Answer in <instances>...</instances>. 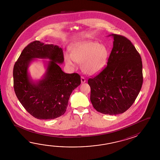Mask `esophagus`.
Listing matches in <instances>:
<instances>
[{
	"label": "esophagus",
	"instance_id": "esophagus-1",
	"mask_svg": "<svg viewBox=\"0 0 160 160\" xmlns=\"http://www.w3.org/2000/svg\"><path fill=\"white\" fill-rule=\"evenodd\" d=\"M86 79H85V78L84 77H81V83H85L86 82Z\"/></svg>",
	"mask_w": 160,
	"mask_h": 160
}]
</instances>
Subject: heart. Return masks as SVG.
<instances>
[{"mask_svg":"<svg viewBox=\"0 0 160 160\" xmlns=\"http://www.w3.org/2000/svg\"><path fill=\"white\" fill-rule=\"evenodd\" d=\"M109 58V51L103 44L98 42L86 41L74 44L72 54L66 52L65 61L68 66H74L75 62L81 63L82 70L90 75L102 72Z\"/></svg>","mask_w":160,"mask_h":160,"instance_id":"obj_1","label":"heart"}]
</instances>
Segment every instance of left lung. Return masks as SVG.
Masks as SVG:
<instances>
[{"mask_svg":"<svg viewBox=\"0 0 160 160\" xmlns=\"http://www.w3.org/2000/svg\"><path fill=\"white\" fill-rule=\"evenodd\" d=\"M113 47L107 66L98 75L88 80L90 101L94 108L104 114L125 112L133 105L143 82L141 58L126 38L110 34Z\"/></svg>","mask_w":160,"mask_h":160,"instance_id":"8db88e82","label":"left lung"}]
</instances>
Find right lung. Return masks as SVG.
I'll return each instance as SVG.
<instances>
[{"label":"right lung","mask_w":160,"mask_h":160,"mask_svg":"<svg viewBox=\"0 0 160 160\" xmlns=\"http://www.w3.org/2000/svg\"><path fill=\"white\" fill-rule=\"evenodd\" d=\"M37 58L43 61L45 72L41 79L34 80L28 68ZM64 62L61 48L34 41L22 52L13 70L14 88L19 102L35 118L55 119L65 113L72 92L81 84L77 73L67 74L58 64Z\"/></svg>","instance_id":"1"}]
</instances>
